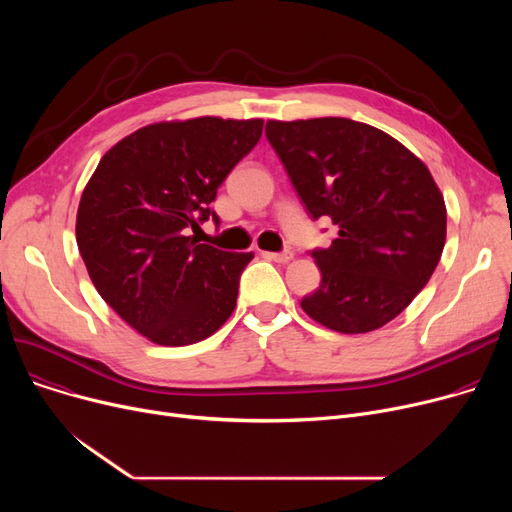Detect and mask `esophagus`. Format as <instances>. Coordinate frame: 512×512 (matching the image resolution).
Segmentation results:
<instances>
[{"label": "esophagus", "mask_w": 512, "mask_h": 512, "mask_svg": "<svg viewBox=\"0 0 512 512\" xmlns=\"http://www.w3.org/2000/svg\"><path fill=\"white\" fill-rule=\"evenodd\" d=\"M265 259H272V261H278V263H286L292 259V251H280V253H263Z\"/></svg>", "instance_id": "obj_1"}]
</instances>
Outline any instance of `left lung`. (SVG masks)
I'll list each match as a JSON object with an SVG mask.
<instances>
[{"mask_svg":"<svg viewBox=\"0 0 512 512\" xmlns=\"http://www.w3.org/2000/svg\"><path fill=\"white\" fill-rule=\"evenodd\" d=\"M265 137L309 218L338 226L328 249L309 251L321 282L301 307L342 334L386 326L444 249L446 205L432 174L390 134L348 118L270 120Z\"/></svg>","mask_w":512,"mask_h":512,"instance_id":"1","label":"left lung"}]
</instances>
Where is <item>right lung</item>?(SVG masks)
Here are the masks:
<instances>
[{
  "label": "right lung",
  "mask_w": 512,
  "mask_h": 512,
  "mask_svg": "<svg viewBox=\"0 0 512 512\" xmlns=\"http://www.w3.org/2000/svg\"><path fill=\"white\" fill-rule=\"evenodd\" d=\"M263 120L195 118L145 126L107 151L80 197L76 245L124 321L155 344L211 336L232 315L253 253H228L195 232L218 186L261 139Z\"/></svg>",
  "instance_id": "1"
}]
</instances>
